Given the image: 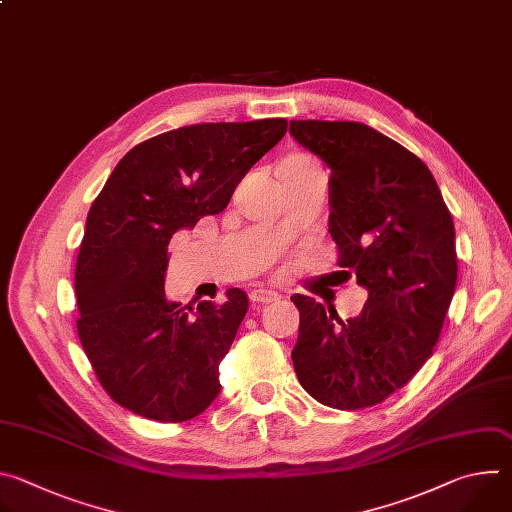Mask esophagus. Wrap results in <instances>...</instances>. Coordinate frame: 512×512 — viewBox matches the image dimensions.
<instances>
[{"label": "esophagus", "mask_w": 512, "mask_h": 512, "mask_svg": "<svg viewBox=\"0 0 512 512\" xmlns=\"http://www.w3.org/2000/svg\"><path fill=\"white\" fill-rule=\"evenodd\" d=\"M249 300L253 304H271V302L279 300V294H275V291H267V289H253Z\"/></svg>", "instance_id": "34e87169"}]
</instances>
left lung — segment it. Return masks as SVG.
<instances>
[{
  "instance_id": "obj_1",
  "label": "left lung",
  "mask_w": 512,
  "mask_h": 512,
  "mask_svg": "<svg viewBox=\"0 0 512 512\" xmlns=\"http://www.w3.org/2000/svg\"><path fill=\"white\" fill-rule=\"evenodd\" d=\"M289 133L332 170L336 265L369 289L348 320L291 296L300 310L291 360L322 405L373 407L405 387L440 340L458 281L452 214L429 168L369 125L308 119L291 121Z\"/></svg>"
}]
</instances>
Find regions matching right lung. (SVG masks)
Returning a JSON list of instances; mask_svg holds the SVG:
<instances>
[{
	"instance_id": "add662e5",
	"label": "right lung",
	"mask_w": 512,
	"mask_h": 512,
	"mask_svg": "<svg viewBox=\"0 0 512 512\" xmlns=\"http://www.w3.org/2000/svg\"><path fill=\"white\" fill-rule=\"evenodd\" d=\"M285 119L198 123L137 143L95 198L75 269L83 350L105 393L145 419L180 423L221 393L218 364L249 298L196 308L164 289L170 239L223 212Z\"/></svg>"
}]
</instances>
